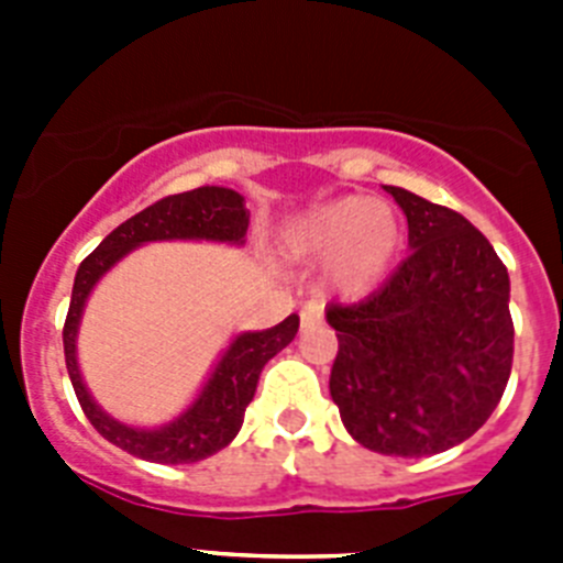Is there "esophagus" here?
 I'll list each match as a JSON object with an SVG mask.
<instances>
[{"mask_svg": "<svg viewBox=\"0 0 563 563\" xmlns=\"http://www.w3.org/2000/svg\"><path fill=\"white\" fill-rule=\"evenodd\" d=\"M321 321H324V310H321V307L318 305H307L305 310H301V327H316V324H321Z\"/></svg>", "mask_w": 563, "mask_h": 563, "instance_id": "1", "label": "esophagus"}]
</instances>
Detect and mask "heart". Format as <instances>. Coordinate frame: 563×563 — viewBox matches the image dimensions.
<instances>
[{"instance_id": "1", "label": "heart", "mask_w": 563, "mask_h": 563, "mask_svg": "<svg viewBox=\"0 0 563 563\" xmlns=\"http://www.w3.org/2000/svg\"><path fill=\"white\" fill-rule=\"evenodd\" d=\"M402 242L397 213L369 197H343L298 222L292 247L330 262V285L343 296H363L389 271Z\"/></svg>"}]
</instances>
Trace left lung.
<instances>
[{"mask_svg":"<svg viewBox=\"0 0 563 563\" xmlns=\"http://www.w3.org/2000/svg\"><path fill=\"white\" fill-rule=\"evenodd\" d=\"M411 253L380 290L330 305L338 335L330 395L363 449L431 456L476 434L514 366L510 278L462 213L386 186Z\"/></svg>","mask_w":563,"mask_h":563,"instance_id":"8db88e82","label":"left lung"}]
</instances>
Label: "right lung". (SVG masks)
Segmentation results:
<instances>
[{
    "mask_svg": "<svg viewBox=\"0 0 563 563\" xmlns=\"http://www.w3.org/2000/svg\"><path fill=\"white\" fill-rule=\"evenodd\" d=\"M251 211L245 208V197L231 188L202 186L194 191L172 194L154 206L134 213L132 220L114 228L96 251L89 253L76 273L73 298H69L67 321H64V361H67L69 380L76 389L87 420L96 426L98 434L118 449L141 456L146 462L163 465H183V462H200L217 454L239 434L245 420L247 402L253 400L256 383L265 363L276 352H282L298 332V316H287L282 324L265 332H245L228 346L222 361L217 363L213 375L208 377L206 389L194 400L191 409L174 422L157 431L129 429L123 422L112 420L96 406L78 375L76 361V332L81 321L84 301L98 278L126 256L132 247L154 239H213V242H233L239 245L245 239Z\"/></svg>",
    "mask_w": 563,
    "mask_h": 563,
    "instance_id": "1",
    "label": "right lung"
}]
</instances>
